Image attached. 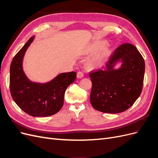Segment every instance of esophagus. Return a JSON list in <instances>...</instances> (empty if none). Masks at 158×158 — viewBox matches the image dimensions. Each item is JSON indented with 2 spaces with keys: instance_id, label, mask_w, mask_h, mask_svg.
I'll return each instance as SVG.
<instances>
[{
  "instance_id": "1",
  "label": "esophagus",
  "mask_w": 158,
  "mask_h": 158,
  "mask_svg": "<svg viewBox=\"0 0 158 158\" xmlns=\"http://www.w3.org/2000/svg\"><path fill=\"white\" fill-rule=\"evenodd\" d=\"M83 77H84V73H82V72H81V71L78 72V73H77V78H83Z\"/></svg>"
}]
</instances>
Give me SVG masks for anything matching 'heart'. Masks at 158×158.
<instances>
[{"instance_id": "1", "label": "heart", "mask_w": 158, "mask_h": 158, "mask_svg": "<svg viewBox=\"0 0 158 158\" xmlns=\"http://www.w3.org/2000/svg\"><path fill=\"white\" fill-rule=\"evenodd\" d=\"M106 45L107 43L106 41H98L94 43V44H91L87 47L85 52H86V53H93V52L103 48L106 46ZM109 55V51L108 49H106L102 51L89 61L88 66L92 69L100 68L103 64L104 61L106 60Z\"/></svg>"}]
</instances>
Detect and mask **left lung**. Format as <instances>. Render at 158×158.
Instances as JSON below:
<instances>
[{
  "instance_id": "obj_1",
  "label": "left lung",
  "mask_w": 158,
  "mask_h": 158,
  "mask_svg": "<svg viewBox=\"0 0 158 158\" xmlns=\"http://www.w3.org/2000/svg\"><path fill=\"white\" fill-rule=\"evenodd\" d=\"M118 61L122 62V66L114 69ZM144 71V60L135 46L131 44L119 46L110 56L106 67L89 73L92 107L107 113L126 111L141 94Z\"/></svg>"
}]
</instances>
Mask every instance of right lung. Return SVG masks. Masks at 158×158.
Wrapping results in <instances>:
<instances>
[{"instance_id":"right-lung-1","label":"right lung","mask_w":158,"mask_h":158,"mask_svg":"<svg viewBox=\"0 0 158 158\" xmlns=\"http://www.w3.org/2000/svg\"><path fill=\"white\" fill-rule=\"evenodd\" d=\"M31 37L14 56L10 69V89L13 100L22 111L32 117H49L60 111L65 91L76 77L75 72L59 74L45 84L33 82L23 70L22 61Z\"/></svg>"}]
</instances>
